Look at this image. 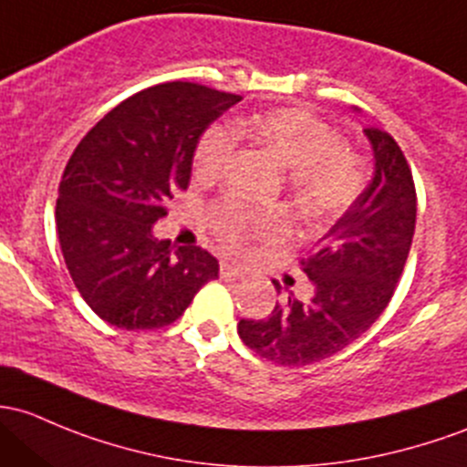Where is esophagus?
Wrapping results in <instances>:
<instances>
[{
  "mask_svg": "<svg viewBox=\"0 0 467 467\" xmlns=\"http://www.w3.org/2000/svg\"><path fill=\"white\" fill-rule=\"evenodd\" d=\"M221 277H223V279H239V277H244V271L239 266H234V264L223 262V264H221Z\"/></svg>",
  "mask_w": 467,
  "mask_h": 467,
  "instance_id": "obj_1",
  "label": "esophagus"
}]
</instances>
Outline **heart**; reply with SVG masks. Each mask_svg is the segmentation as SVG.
I'll return each instance as SVG.
<instances>
[{
    "mask_svg": "<svg viewBox=\"0 0 467 467\" xmlns=\"http://www.w3.org/2000/svg\"><path fill=\"white\" fill-rule=\"evenodd\" d=\"M254 143L293 174L299 203L313 214H333L356 201L362 190L360 161L340 147V136L320 118L299 109H275L242 120ZM237 139L225 125L210 127L194 151L199 176L219 174L233 161ZM219 230L230 244L264 237L275 230L271 219L250 214L242 208H225L219 214Z\"/></svg>",
    "mask_w": 467,
    "mask_h": 467,
    "instance_id": "heart-1",
    "label": "heart"
}]
</instances>
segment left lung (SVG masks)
Instances as JSON below:
<instances>
[{
	"label": "left lung",
	"instance_id": "1",
	"mask_svg": "<svg viewBox=\"0 0 467 467\" xmlns=\"http://www.w3.org/2000/svg\"><path fill=\"white\" fill-rule=\"evenodd\" d=\"M365 136L374 151L369 185L302 259L313 297L288 296L264 320L237 324L244 345L277 365H311L351 345L385 311L405 268L416 223L411 170L387 131L367 127Z\"/></svg>",
	"mask_w": 467,
	"mask_h": 467
}]
</instances>
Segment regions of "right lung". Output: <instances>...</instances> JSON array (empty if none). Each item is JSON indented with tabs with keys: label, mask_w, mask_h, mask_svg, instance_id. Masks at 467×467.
Segmentation results:
<instances>
[{
	"label": "right lung",
	"mask_w": 467,
	"mask_h": 467,
	"mask_svg": "<svg viewBox=\"0 0 467 467\" xmlns=\"http://www.w3.org/2000/svg\"><path fill=\"white\" fill-rule=\"evenodd\" d=\"M239 100L192 82L150 87L114 107L68 159L56 208L60 248L82 299L111 327H168L219 277L208 250L171 254L151 225L190 185L203 131Z\"/></svg>",
	"instance_id": "1"
}]
</instances>
